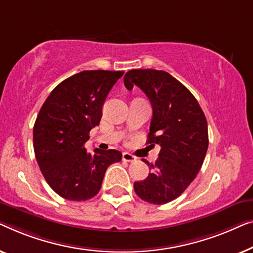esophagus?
<instances>
[{
    "mask_svg": "<svg viewBox=\"0 0 253 253\" xmlns=\"http://www.w3.org/2000/svg\"><path fill=\"white\" fill-rule=\"evenodd\" d=\"M123 161L131 163V162L136 161V157H135V156H133L131 154H129V152H124V154H123Z\"/></svg>",
    "mask_w": 253,
    "mask_h": 253,
    "instance_id": "obj_1",
    "label": "esophagus"
}]
</instances>
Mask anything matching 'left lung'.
<instances>
[{"instance_id":"8db88e82","label":"left lung","mask_w":253,"mask_h":253,"mask_svg":"<svg viewBox=\"0 0 253 253\" xmlns=\"http://www.w3.org/2000/svg\"><path fill=\"white\" fill-rule=\"evenodd\" d=\"M128 90L141 88L152 106L147 144L161 151L147 179L134 182L138 197L151 204L172 202L193 182L209 147L208 122L194 95L165 71L130 70L124 77Z\"/></svg>"}]
</instances>
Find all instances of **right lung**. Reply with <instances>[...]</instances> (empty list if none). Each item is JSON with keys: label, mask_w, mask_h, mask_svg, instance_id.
I'll return each mask as SVG.
<instances>
[{"label": "right lung", "mask_w": 253, "mask_h": 253, "mask_svg": "<svg viewBox=\"0 0 253 253\" xmlns=\"http://www.w3.org/2000/svg\"><path fill=\"white\" fill-rule=\"evenodd\" d=\"M123 71H83L62 81L42 105L33 128L35 158L51 189L69 201H87L101 189L105 170L122 161L118 150L87 152L109 91Z\"/></svg>", "instance_id": "obj_1"}]
</instances>
